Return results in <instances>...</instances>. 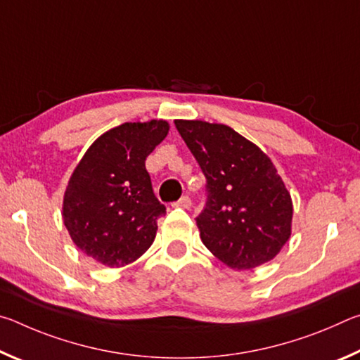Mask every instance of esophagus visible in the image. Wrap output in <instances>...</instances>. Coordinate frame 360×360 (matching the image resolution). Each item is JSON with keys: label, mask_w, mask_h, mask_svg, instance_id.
Masks as SVG:
<instances>
[{"label": "esophagus", "mask_w": 360, "mask_h": 360, "mask_svg": "<svg viewBox=\"0 0 360 360\" xmlns=\"http://www.w3.org/2000/svg\"><path fill=\"white\" fill-rule=\"evenodd\" d=\"M174 206H178V208H182V210H188L192 206V200L187 197V195H184V197H181L179 202H176Z\"/></svg>", "instance_id": "obj_1"}]
</instances>
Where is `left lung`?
Listing matches in <instances>:
<instances>
[{"label": "left lung", "mask_w": 360, "mask_h": 360, "mask_svg": "<svg viewBox=\"0 0 360 360\" xmlns=\"http://www.w3.org/2000/svg\"><path fill=\"white\" fill-rule=\"evenodd\" d=\"M206 178L203 245L231 270L275 259L292 233V198L264 150L224 124L174 120Z\"/></svg>", "instance_id": "1"}]
</instances>
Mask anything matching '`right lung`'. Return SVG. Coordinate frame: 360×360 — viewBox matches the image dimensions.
Wrapping results in <instances>:
<instances>
[{"instance_id":"obj_1","label":"right lung","mask_w":360,"mask_h":360,"mask_svg":"<svg viewBox=\"0 0 360 360\" xmlns=\"http://www.w3.org/2000/svg\"><path fill=\"white\" fill-rule=\"evenodd\" d=\"M167 120L125 122L96 138L63 197L71 240L98 264L119 268L148 251L167 212L152 191L146 158L168 135Z\"/></svg>"}]
</instances>
